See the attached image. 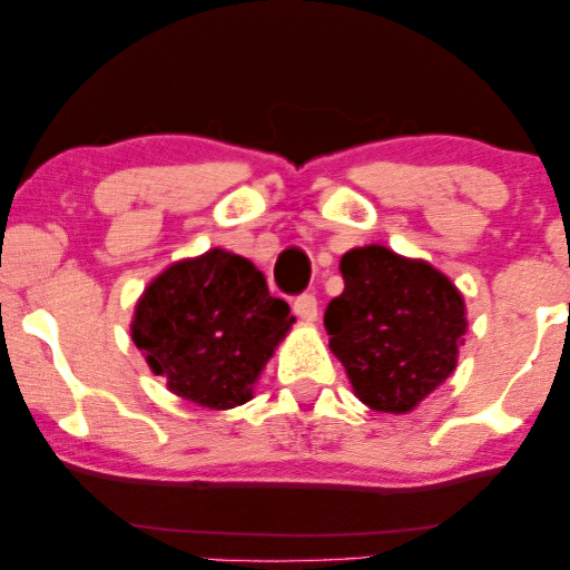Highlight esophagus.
Returning a JSON list of instances; mask_svg holds the SVG:
<instances>
[{
  "label": "esophagus",
  "mask_w": 570,
  "mask_h": 570,
  "mask_svg": "<svg viewBox=\"0 0 570 570\" xmlns=\"http://www.w3.org/2000/svg\"><path fill=\"white\" fill-rule=\"evenodd\" d=\"M293 311H295V316L303 318V322H308V324L316 322V316H318L316 295L314 293L298 295V298H295V303H293Z\"/></svg>",
  "instance_id": "obj_1"
}]
</instances>
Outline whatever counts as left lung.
<instances>
[{"label":"left lung","instance_id":"left-lung-1","mask_svg":"<svg viewBox=\"0 0 570 570\" xmlns=\"http://www.w3.org/2000/svg\"><path fill=\"white\" fill-rule=\"evenodd\" d=\"M345 291L324 326L357 400L376 412H410L456 368L466 318L462 293L428 262L386 246L353 248L340 262Z\"/></svg>","mask_w":570,"mask_h":570}]
</instances>
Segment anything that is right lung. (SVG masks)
<instances>
[{
    "mask_svg": "<svg viewBox=\"0 0 570 570\" xmlns=\"http://www.w3.org/2000/svg\"><path fill=\"white\" fill-rule=\"evenodd\" d=\"M293 322L291 306L272 298L252 262L213 248L170 264L147 285L131 340L170 392L230 410L252 400L254 381Z\"/></svg>",
    "mask_w": 570,
    "mask_h": 570,
    "instance_id": "add662e5",
    "label": "right lung"
}]
</instances>
